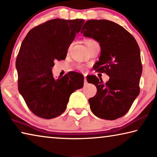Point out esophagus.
<instances>
[{
	"mask_svg": "<svg viewBox=\"0 0 157 157\" xmlns=\"http://www.w3.org/2000/svg\"><path fill=\"white\" fill-rule=\"evenodd\" d=\"M84 83L87 84V79H86V76H84Z\"/></svg>",
	"mask_w": 157,
	"mask_h": 157,
	"instance_id": "obj_1",
	"label": "esophagus"
}]
</instances>
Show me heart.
Listing matches in <instances>:
<instances>
[{"label":"heart","mask_w":157,"mask_h":157,"mask_svg":"<svg viewBox=\"0 0 157 157\" xmlns=\"http://www.w3.org/2000/svg\"><path fill=\"white\" fill-rule=\"evenodd\" d=\"M96 42V41H94V40H92V39H88V40H86V41H85V43H86V47H88L89 46H90V44H91L92 43H93V42ZM78 67L79 69H82V66L78 65Z\"/></svg>","instance_id":"1"}]
</instances>
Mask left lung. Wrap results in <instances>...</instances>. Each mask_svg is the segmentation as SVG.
Masks as SVG:
<instances>
[{
    "instance_id": "1",
    "label": "left lung",
    "mask_w": 157,
    "mask_h": 157,
    "mask_svg": "<svg viewBox=\"0 0 157 157\" xmlns=\"http://www.w3.org/2000/svg\"><path fill=\"white\" fill-rule=\"evenodd\" d=\"M81 33L99 43L101 53L94 69L110 77L103 83L96 76H87L88 83L97 89L96 95L88 100L91 111L101 119L121 117L140 92L143 67L137 42L121 25L104 19L87 21Z\"/></svg>"
}]
</instances>
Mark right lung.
I'll use <instances>...</instances> for the list:
<instances>
[{
	"mask_svg": "<svg viewBox=\"0 0 157 157\" xmlns=\"http://www.w3.org/2000/svg\"><path fill=\"white\" fill-rule=\"evenodd\" d=\"M83 19H55L37 25L23 40L16 60L18 89L37 116L52 119L65 112L69 97L83 86V75L70 71L53 76L55 60L65 59Z\"/></svg>",
	"mask_w": 157,
	"mask_h": 157,
	"instance_id": "obj_1",
	"label": "right lung"
}]
</instances>
